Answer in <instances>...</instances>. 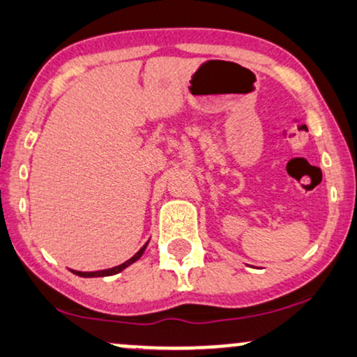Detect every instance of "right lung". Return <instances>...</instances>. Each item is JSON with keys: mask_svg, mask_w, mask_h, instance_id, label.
<instances>
[{"mask_svg": "<svg viewBox=\"0 0 357 357\" xmlns=\"http://www.w3.org/2000/svg\"><path fill=\"white\" fill-rule=\"evenodd\" d=\"M146 245H148V242L145 243V245L142 247V249H139L137 254H135L132 259L130 260H126V261H123V264L121 265H116V267H114V268H107V270H98V272H77V270H70L72 273H75V275H79V277H84V278H90V277H110V275H115V273H120L121 270H125L126 267H128V265H132L133 261H137L139 257L143 255V252H145V249H146Z\"/></svg>", "mask_w": 357, "mask_h": 357, "instance_id": "right-lung-1", "label": "right lung"}]
</instances>
